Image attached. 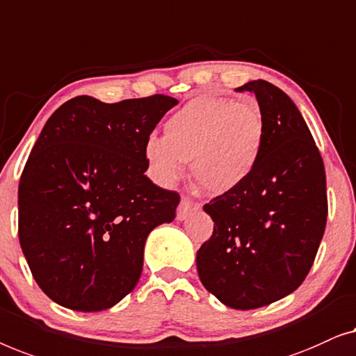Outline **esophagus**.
Instances as JSON below:
<instances>
[{"label": "esophagus", "instance_id": "34e87169", "mask_svg": "<svg viewBox=\"0 0 356 356\" xmlns=\"http://www.w3.org/2000/svg\"><path fill=\"white\" fill-rule=\"evenodd\" d=\"M200 208L198 203L192 202L190 198H182V202H180L179 208H177V221H184V219H187L190 214H192L193 211H197V209Z\"/></svg>", "mask_w": 356, "mask_h": 356}]
</instances>
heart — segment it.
<instances>
[{
  "instance_id": "1",
  "label": "heart",
  "mask_w": 356,
  "mask_h": 356,
  "mask_svg": "<svg viewBox=\"0 0 356 356\" xmlns=\"http://www.w3.org/2000/svg\"><path fill=\"white\" fill-rule=\"evenodd\" d=\"M268 129L258 103L197 98L164 124V137L149 135L143 154L153 179L179 182L192 161L197 182L208 193L238 188L252 176L266 147Z\"/></svg>"
}]
</instances>
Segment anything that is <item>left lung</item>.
Here are the masks:
<instances>
[{
  "label": "left lung",
  "instance_id": "obj_1",
  "mask_svg": "<svg viewBox=\"0 0 356 356\" xmlns=\"http://www.w3.org/2000/svg\"><path fill=\"white\" fill-rule=\"evenodd\" d=\"M237 92L257 97L266 147L238 188L203 207L214 230L197 252V271L226 307L254 309L287 297L312 269L326 229V172L307 122L282 90L252 80Z\"/></svg>",
  "mask_w": 356,
  "mask_h": 356
}]
</instances>
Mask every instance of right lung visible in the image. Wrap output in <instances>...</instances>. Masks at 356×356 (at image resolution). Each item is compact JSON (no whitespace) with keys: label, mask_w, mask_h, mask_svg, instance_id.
I'll return each instance as SVG.
<instances>
[{"label":"right lung","mask_w":356,"mask_h":356,"mask_svg":"<svg viewBox=\"0 0 356 356\" xmlns=\"http://www.w3.org/2000/svg\"><path fill=\"white\" fill-rule=\"evenodd\" d=\"M176 98L76 97L51 114L19 182V242L53 302L103 312L137 285L148 234L172 222L177 192L153 184L143 147Z\"/></svg>","instance_id":"right-lung-1"}]
</instances>
